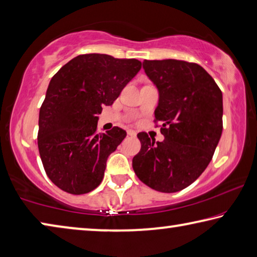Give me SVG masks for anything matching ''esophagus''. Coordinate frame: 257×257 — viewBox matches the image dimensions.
I'll return each instance as SVG.
<instances>
[{"mask_svg": "<svg viewBox=\"0 0 257 257\" xmlns=\"http://www.w3.org/2000/svg\"><path fill=\"white\" fill-rule=\"evenodd\" d=\"M127 134L129 135V136H132V137H136V135H137V133L135 132V130H133V129L127 130Z\"/></svg>", "mask_w": 257, "mask_h": 257, "instance_id": "obj_1", "label": "esophagus"}]
</instances>
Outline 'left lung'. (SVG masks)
<instances>
[{
	"label": "left lung",
	"mask_w": 257,
	"mask_h": 257,
	"mask_svg": "<svg viewBox=\"0 0 257 257\" xmlns=\"http://www.w3.org/2000/svg\"><path fill=\"white\" fill-rule=\"evenodd\" d=\"M143 69L159 93L154 111L162 142L145 133L133 159L139 180L162 193H176L197 179L211 162L222 134V93L196 63L144 60Z\"/></svg>",
	"instance_id": "8db88e82"
}]
</instances>
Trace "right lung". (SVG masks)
<instances>
[{
  "instance_id": "add662e5",
  "label": "right lung",
  "mask_w": 257,
  "mask_h": 257,
  "mask_svg": "<svg viewBox=\"0 0 257 257\" xmlns=\"http://www.w3.org/2000/svg\"><path fill=\"white\" fill-rule=\"evenodd\" d=\"M142 62L107 54H82L52 78L40 110L38 150L47 177L73 195L101 184L111 153L127 133L114 127L97 133V114L112 105L137 75Z\"/></svg>"
}]
</instances>
